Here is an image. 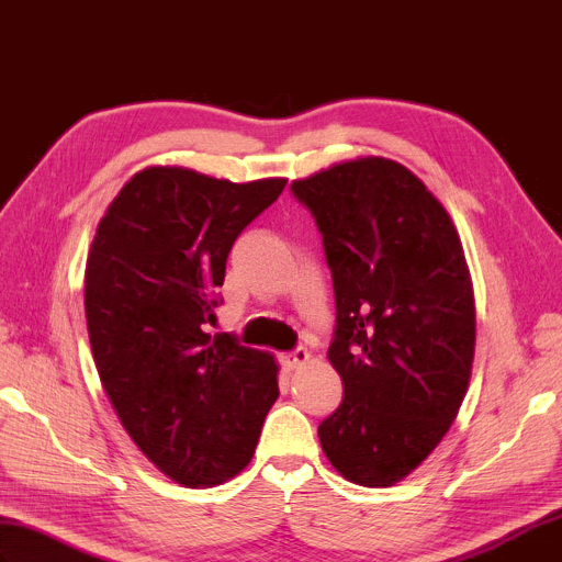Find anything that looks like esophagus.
I'll return each mask as SVG.
<instances>
[{
    "mask_svg": "<svg viewBox=\"0 0 562 562\" xmlns=\"http://www.w3.org/2000/svg\"><path fill=\"white\" fill-rule=\"evenodd\" d=\"M308 349H304V347H296V349H292V351H286V355H282L280 357V361H282V367L286 369V371H296V369H302V367H306L308 363Z\"/></svg>",
    "mask_w": 562,
    "mask_h": 562,
    "instance_id": "esophagus-1",
    "label": "esophagus"
}]
</instances>
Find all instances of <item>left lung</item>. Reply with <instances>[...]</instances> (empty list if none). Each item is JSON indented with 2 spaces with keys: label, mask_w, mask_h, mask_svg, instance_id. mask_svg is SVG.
<instances>
[{
  "label": "left lung",
  "mask_w": 562,
  "mask_h": 562,
  "mask_svg": "<svg viewBox=\"0 0 562 562\" xmlns=\"http://www.w3.org/2000/svg\"><path fill=\"white\" fill-rule=\"evenodd\" d=\"M323 234L335 290L328 359L345 397L318 426L325 458L359 486L419 467L460 412L476 318L460 234L407 167L385 158L292 181Z\"/></svg>",
  "instance_id": "1"
}]
</instances>
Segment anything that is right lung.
<instances>
[{
  "label": "right lung",
  "instance_id": "1",
  "mask_svg": "<svg viewBox=\"0 0 562 562\" xmlns=\"http://www.w3.org/2000/svg\"><path fill=\"white\" fill-rule=\"evenodd\" d=\"M284 184L148 167L116 193L90 246L83 304L102 387L140 452L177 484L237 476L280 395L268 351L205 325L234 241Z\"/></svg>",
  "mask_w": 562,
  "mask_h": 562
}]
</instances>
